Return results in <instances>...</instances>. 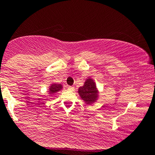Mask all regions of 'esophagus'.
<instances>
[{"instance_id": "obj_1", "label": "esophagus", "mask_w": 155, "mask_h": 155, "mask_svg": "<svg viewBox=\"0 0 155 155\" xmlns=\"http://www.w3.org/2000/svg\"><path fill=\"white\" fill-rule=\"evenodd\" d=\"M68 90H70V91H74V87L68 86Z\"/></svg>"}]
</instances>
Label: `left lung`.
Instances as JSON below:
<instances>
[{"instance_id":"8db88e82","label":"left lung","mask_w":155,"mask_h":155,"mask_svg":"<svg viewBox=\"0 0 155 155\" xmlns=\"http://www.w3.org/2000/svg\"><path fill=\"white\" fill-rule=\"evenodd\" d=\"M79 94L87 104H90L95 102L98 95L93 80L92 79H87L84 86L79 87Z\"/></svg>"}]
</instances>
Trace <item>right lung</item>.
<instances>
[{
	"label": "right lung",
	"instance_id": "right-lung-1",
	"mask_svg": "<svg viewBox=\"0 0 155 155\" xmlns=\"http://www.w3.org/2000/svg\"><path fill=\"white\" fill-rule=\"evenodd\" d=\"M61 89H62V85L61 84H51L50 86L49 92L50 94L56 93L57 92L60 91Z\"/></svg>",
	"mask_w": 155,
	"mask_h": 155
}]
</instances>
